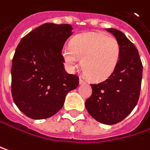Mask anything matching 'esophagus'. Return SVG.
Listing matches in <instances>:
<instances>
[{"mask_svg":"<svg viewBox=\"0 0 150 150\" xmlns=\"http://www.w3.org/2000/svg\"><path fill=\"white\" fill-rule=\"evenodd\" d=\"M79 83H86V81H85L84 79H83V78H81V77H80V79H79Z\"/></svg>","mask_w":150,"mask_h":150,"instance_id":"34e87169","label":"esophagus"}]
</instances>
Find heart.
Masks as SVG:
<instances>
[{
    "label": "heart",
    "instance_id": "b5f03b06",
    "mask_svg": "<svg viewBox=\"0 0 150 150\" xmlns=\"http://www.w3.org/2000/svg\"><path fill=\"white\" fill-rule=\"evenodd\" d=\"M65 63L70 69L78 67L96 81L108 78L114 72L120 57V45L116 38L101 32L77 35L62 49Z\"/></svg>",
    "mask_w": 150,
    "mask_h": 150
}]
</instances>
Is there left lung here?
Masks as SVG:
<instances>
[{"label":"left lung","mask_w":150,"mask_h":150,"mask_svg":"<svg viewBox=\"0 0 150 150\" xmlns=\"http://www.w3.org/2000/svg\"><path fill=\"white\" fill-rule=\"evenodd\" d=\"M119 41L120 57L111 76L103 82L91 84V96L85 106L92 118L102 124L114 125L123 120L134 110L139 100L142 63L134 45L123 32L106 29Z\"/></svg>","instance_id":"left-lung-1"}]
</instances>
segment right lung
I'll return each instance as SVG.
<instances>
[{
	"instance_id": "right-lung-1",
	"label": "right lung",
	"mask_w": 150,
	"mask_h": 150,
	"mask_svg": "<svg viewBox=\"0 0 150 150\" xmlns=\"http://www.w3.org/2000/svg\"><path fill=\"white\" fill-rule=\"evenodd\" d=\"M71 30L67 23H44L24 36L16 49L11 93L18 109L30 119H47L57 113L67 92L79 84L76 74L66 72L61 54Z\"/></svg>"
}]
</instances>
